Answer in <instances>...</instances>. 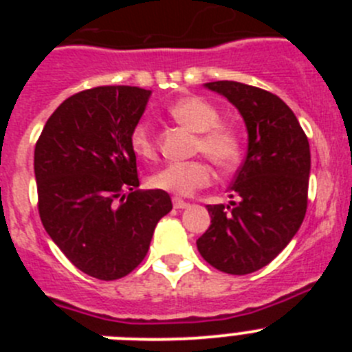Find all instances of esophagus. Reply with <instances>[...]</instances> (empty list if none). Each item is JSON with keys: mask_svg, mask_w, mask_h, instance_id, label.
I'll return each instance as SVG.
<instances>
[{"mask_svg": "<svg viewBox=\"0 0 352 352\" xmlns=\"http://www.w3.org/2000/svg\"><path fill=\"white\" fill-rule=\"evenodd\" d=\"M173 206L176 208V210H185V208H188V203H186V201H183V199H179V197H174L173 199Z\"/></svg>", "mask_w": 352, "mask_h": 352, "instance_id": "obj_1", "label": "esophagus"}]
</instances>
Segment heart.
<instances>
[{
  "instance_id": "heart-1",
  "label": "heart",
  "mask_w": 352,
  "mask_h": 352,
  "mask_svg": "<svg viewBox=\"0 0 352 352\" xmlns=\"http://www.w3.org/2000/svg\"><path fill=\"white\" fill-rule=\"evenodd\" d=\"M167 113L176 123L197 133L194 153H203L220 169H229L238 162L241 141L232 126L220 123V111L201 96H183L167 107ZM130 148L142 160L157 158V141L151 125L139 120L130 130ZM213 179V169L203 158L190 162H174L155 170L148 178L149 186L174 195H190L208 186Z\"/></svg>"
}]
</instances>
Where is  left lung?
<instances>
[{"label": "left lung", "mask_w": 352, "mask_h": 352, "mask_svg": "<svg viewBox=\"0 0 352 352\" xmlns=\"http://www.w3.org/2000/svg\"><path fill=\"white\" fill-rule=\"evenodd\" d=\"M208 88L234 104L248 130V151L229 186V206H206L211 226L197 239L208 264L247 275L272 263L296 234L309 204V139L284 100L236 80Z\"/></svg>", "instance_id": "left-lung-1"}]
</instances>
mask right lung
<instances>
[{"label":"right lung","instance_id":"obj_1","mask_svg":"<svg viewBox=\"0 0 352 352\" xmlns=\"http://www.w3.org/2000/svg\"><path fill=\"white\" fill-rule=\"evenodd\" d=\"M149 89L96 86L56 109L35 146L38 213L76 268L118 280L148 254L158 220L173 210L164 190H138L130 130Z\"/></svg>","mask_w":352,"mask_h":352}]
</instances>
